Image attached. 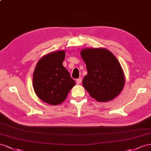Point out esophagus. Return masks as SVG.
Segmentation results:
<instances>
[{
    "label": "esophagus",
    "instance_id": "esophagus-1",
    "mask_svg": "<svg viewBox=\"0 0 151 151\" xmlns=\"http://www.w3.org/2000/svg\"><path fill=\"white\" fill-rule=\"evenodd\" d=\"M76 83H77V84L80 85V84L81 83V78H78V79H76Z\"/></svg>",
    "mask_w": 151,
    "mask_h": 151
}]
</instances>
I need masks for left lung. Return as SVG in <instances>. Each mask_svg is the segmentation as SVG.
I'll return each instance as SVG.
<instances>
[{
	"instance_id": "left-lung-1",
	"label": "left lung",
	"mask_w": 151,
	"mask_h": 151,
	"mask_svg": "<svg viewBox=\"0 0 151 151\" xmlns=\"http://www.w3.org/2000/svg\"><path fill=\"white\" fill-rule=\"evenodd\" d=\"M81 56L88 71L82 83L90 96L99 102L118 96L124 87V76L113 53L106 49H85Z\"/></svg>"
}]
</instances>
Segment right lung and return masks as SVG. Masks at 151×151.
I'll list each match as a JSON object with an SVG mask.
<instances>
[{
  "instance_id": "right-lung-1",
  "label": "right lung",
  "mask_w": 151,
  "mask_h": 151,
  "mask_svg": "<svg viewBox=\"0 0 151 151\" xmlns=\"http://www.w3.org/2000/svg\"><path fill=\"white\" fill-rule=\"evenodd\" d=\"M65 52L44 55L38 62L33 76V87L42 101L51 105L61 104L75 85L70 73L63 65Z\"/></svg>"
}]
</instances>
